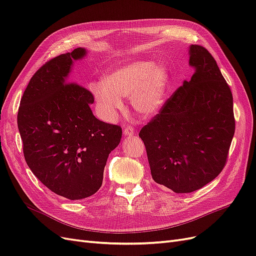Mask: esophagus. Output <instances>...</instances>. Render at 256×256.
<instances>
[{
  "mask_svg": "<svg viewBox=\"0 0 256 256\" xmlns=\"http://www.w3.org/2000/svg\"><path fill=\"white\" fill-rule=\"evenodd\" d=\"M124 134H125L126 136H132V134H134V129L131 128V127H126V128H124Z\"/></svg>",
  "mask_w": 256,
  "mask_h": 256,
  "instance_id": "1",
  "label": "esophagus"
}]
</instances>
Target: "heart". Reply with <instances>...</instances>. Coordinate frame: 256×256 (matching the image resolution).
<instances>
[{"label": "heart", "mask_w": 256, "mask_h": 256, "mask_svg": "<svg viewBox=\"0 0 256 256\" xmlns=\"http://www.w3.org/2000/svg\"><path fill=\"white\" fill-rule=\"evenodd\" d=\"M171 74L164 65L150 60H134L104 76L90 90L102 118L112 120L122 106V97H131L132 108L144 118L156 116L166 102Z\"/></svg>", "instance_id": "b5f03b06"}]
</instances>
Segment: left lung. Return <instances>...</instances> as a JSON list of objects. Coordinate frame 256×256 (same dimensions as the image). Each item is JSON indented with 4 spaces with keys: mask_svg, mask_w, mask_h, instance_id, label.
<instances>
[{
    "mask_svg": "<svg viewBox=\"0 0 256 256\" xmlns=\"http://www.w3.org/2000/svg\"><path fill=\"white\" fill-rule=\"evenodd\" d=\"M189 65L191 79L138 134L152 180L176 193L200 189L220 174L235 132L233 96L212 54L191 44Z\"/></svg>",
    "mask_w": 256,
    "mask_h": 256,
    "instance_id": "obj_1",
    "label": "left lung"
}]
</instances>
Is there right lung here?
Returning <instances> with one entry per match:
<instances>
[{
	"instance_id": "obj_1",
	"label": "right lung",
	"mask_w": 256,
	"mask_h": 256,
	"mask_svg": "<svg viewBox=\"0 0 256 256\" xmlns=\"http://www.w3.org/2000/svg\"><path fill=\"white\" fill-rule=\"evenodd\" d=\"M88 50L52 58L40 67L23 92L18 128L30 171L52 192L82 200L102 187L109 154L122 138L120 126L95 118L92 92L69 83L74 60Z\"/></svg>"
}]
</instances>
